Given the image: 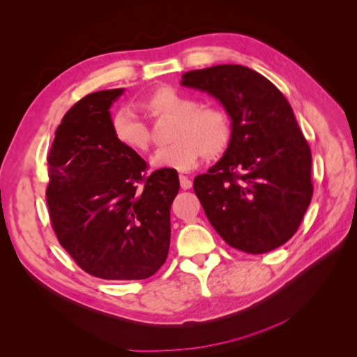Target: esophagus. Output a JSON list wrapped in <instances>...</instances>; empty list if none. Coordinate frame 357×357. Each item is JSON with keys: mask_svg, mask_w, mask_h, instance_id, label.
<instances>
[{"mask_svg": "<svg viewBox=\"0 0 357 357\" xmlns=\"http://www.w3.org/2000/svg\"><path fill=\"white\" fill-rule=\"evenodd\" d=\"M179 182H181V188L182 189H189L192 186V181L189 179L188 176H185V175H179Z\"/></svg>", "mask_w": 357, "mask_h": 357, "instance_id": "1", "label": "esophagus"}]
</instances>
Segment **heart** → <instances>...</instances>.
<instances>
[{
    "mask_svg": "<svg viewBox=\"0 0 357 357\" xmlns=\"http://www.w3.org/2000/svg\"><path fill=\"white\" fill-rule=\"evenodd\" d=\"M152 119H175L171 130L172 145L159 149L152 156L156 168L189 171L201 156L221 153L231 137V123L227 113L215 106H198L197 100L171 89L162 87L140 102ZM112 132L122 146L146 152L152 135L146 122L129 107L117 110L112 117Z\"/></svg>",
    "mask_w": 357,
    "mask_h": 357,
    "instance_id": "b5f03b06",
    "label": "heart"
}]
</instances>
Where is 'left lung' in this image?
Returning a JSON list of instances; mask_svg holds the SVG:
<instances>
[{"label": "left lung", "instance_id": "1", "mask_svg": "<svg viewBox=\"0 0 357 357\" xmlns=\"http://www.w3.org/2000/svg\"><path fill=\"white\" fill-rule=\"evenodd\" d=\"M181 84L217 98L231 119L224 156L194 179L211 225L248 254L286 244L313 197L312 151L290 103L268 79L240 64L188 71Z\"/></svg>", "mask_w": 357, "mask_h": 357}]
</instances>
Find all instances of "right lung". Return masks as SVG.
Returning a JSON list of instances; mask_svg holds the SVG:
<instances>
[{
	"mask_svg": "<svg viewBox=\"0 0 357 357\" xmlns=\"http://www.w3.org/2000/svg\"><path fill=\"white\" fill-rule=\"evenodd\" d=\"M123 89L87 94L63 117L47 156V206L61 247L87 274L144 280L166 261L175 169L148 163L112 132L110 106Z\"/></svg>",
	"mask_w": 357,
	"mask_h": 357,
	"instance_id": "add662e5",
	"label": "right lung"
}]
</instances>
